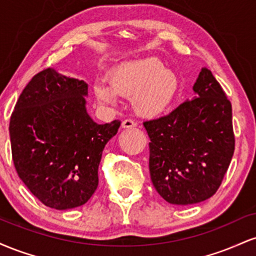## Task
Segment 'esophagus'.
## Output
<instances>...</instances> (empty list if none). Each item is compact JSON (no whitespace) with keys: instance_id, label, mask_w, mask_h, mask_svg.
<instances>
[{"instance_id":"1","label":"esophagus","mask_w":256,"mask_h":256,"mask_svg":"<svg viewBox=\"0 0 256 256\" xmlns=\"http://www.w3.org/2000/svg\"><path fill=\"white\" fill-rule=\"evenodd\" d=\"M134 126H136V122L131 119H125L124 122H122V128H134Z\"/></svg>"}]
</instances>
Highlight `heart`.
I'll list each match as a JSON object with an SVG mask.
<instances>
[{
    "mask_svg": "<svg viewBox=\"0 0 256 256\" xmlns=\"http://www.w3.org/2000/svg\"><path fill=\"white\" fill-rule=\"evenodd\" d=\"M178 89L177 74L154 58L122 64L110 73L108 83H94V94L98 102L114 104L118 96L132 97L134 110L143 118H155L168 110Z\"/></svg>",
    "mask_w": 256,
    "mask_h": 256,
    "instance_id": "b5f03b06",
    "label": "heart"
}]
</instances>
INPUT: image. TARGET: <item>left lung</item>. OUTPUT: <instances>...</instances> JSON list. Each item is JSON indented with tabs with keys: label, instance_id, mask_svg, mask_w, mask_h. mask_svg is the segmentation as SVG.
I'll return each mask as SVG.
<instances>
[{
	"label": "left lung",
	"instance_id": "1",
	"mask_svg": "<svg viewBox=\"0 0 256 256\" xmlns=\"http://www.w3.org/2000/svg\"><path fill=\"white\" fill-rule=\"evenodd\" d=\"M194 96L146 122L152 185L172 204H194L219 189L234 150L232 107L212 72L202 68Z\"/></svg>",
	"mask_w": 256,
	"mask_h": 256
}]
</instances>
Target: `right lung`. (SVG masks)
I'll return each instance as SVG.
<instances>
[{
    "mask_svg": "<svg viewBox=\"0 0 256 256\" xmlns=\"http://www.w3.org/2000/svg\"><path fill=\"white\" fill-rule=\"evenodd\" d=\"M88 84L54 68L37 73L19 96L10 122L20 179L54 210L86 204L98 189L104 146L119 120L98 124L86 112Z\"/></svg>",
    "mask_w": 256,
    "mask_h": 256,
    "instance_id": "right-lung-1",
    "label": "right lung"
}]
</instances>
